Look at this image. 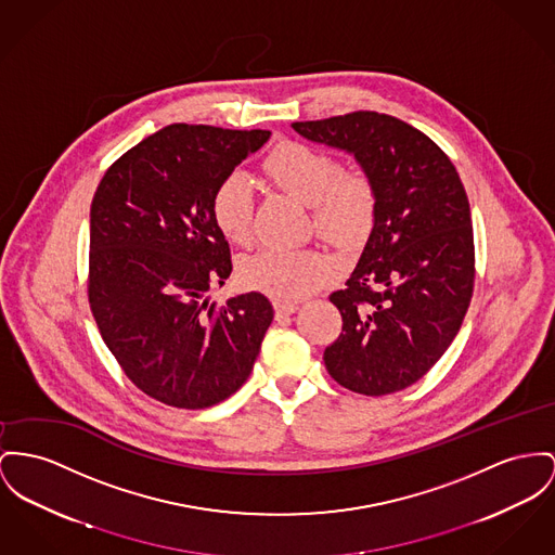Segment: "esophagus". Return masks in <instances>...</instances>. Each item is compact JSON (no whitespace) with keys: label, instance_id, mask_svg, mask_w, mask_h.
<instances>
[{"label":"esophagus","instance_id":"1","mask_svg":"<svg viewBox=\"0 0 555 555\" xmlns=\"http://www.w3.org/2000/svg\"><path fill=\"white\" fill-rule=\"evenodd\" d=\"M273 309H275V318H286V315L295 313L298 305L296 302H288V300H275Z\"/></svg>","mask_w":555,"mask_h":555}]
</instances>
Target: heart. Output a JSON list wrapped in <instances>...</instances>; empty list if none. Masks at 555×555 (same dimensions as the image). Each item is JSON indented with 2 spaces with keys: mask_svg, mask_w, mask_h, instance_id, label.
Listing matches in <instances>:
<instances>
[{
  "mask_svg": "<svg viewBox=\"0 0 555 555\" xmlns=\"http://www.w3.org/2000/svg\"><path fill=\"white\" fill-rule=\"evenodd\" d=\"M267 175L286 193L313 208L318 231L336 246H353L369 233L376 195L364 172H343L338 159L302 143H284L264 162ZM212 219L233 244H248L255 221V185L235 168L212 195ZM333 267L318 250L260 248L244 257L237 275L244 286L282 300L315 293Z\"/></svg>",
  "mask_w": 555,
  "mask_h": 555,
  "instance_id": "heart-1",
  "label": "heart"
}]
</instances>
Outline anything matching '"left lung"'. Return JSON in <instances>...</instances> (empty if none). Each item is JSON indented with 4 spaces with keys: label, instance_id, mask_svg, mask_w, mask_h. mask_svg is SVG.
<instances>
[{
    "label": "left lung",
    "instance_id": "8db88e82",
    "mask_svg": "<svg viewBox=\"0 0 555 555\" xmlns=\"http://www.w3.org/2000/svg\"><path fill=\"white\" fill-rule=\"evenodd\" d=\"M302 139L353 155L376 195L372 229L343 291V333L324 351L334 380L362 396L416 383L450 347L474 293L469 199L429 137L383 113L295 121Z\"/></svg>",
    "mask_w": 555,
    "mask_h": 555
}]
</instances>
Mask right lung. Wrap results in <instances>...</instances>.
I'll list each match as a JSON object with an SVG mask.
<instances>
[{
	"label": "right lung",
	"instance_id": "obj_1",
	"mask_svg": "<svg viewBox=\"0 0 555 555\" xmlns=\"http://www.w3.org/2000/svg\"><path fill=\"white\" fill-rule=\"evenodd\" d=\"M269 137L172 124L126 151L94 193V320L128 378L168 406H215L235 393L273 322L260 293L229 296L221 307L208 296L231 275L212 195Z\"/></svg>",
	"mask_w": 555,
	"mask_h": 555
}]
</instances>
